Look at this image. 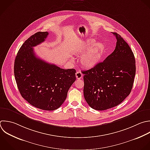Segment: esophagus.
<instances>
[{"mask_svg":"<svg viewBox=\"0 0 150 150\" xmlns=\"http://www.w3.org/2000/svg\"><path fill=\"white\" fill-rule=\"evenodd\" d=\"M76 77L77 79H80L83 77V74L80 71H77L76 73Z\"/></svg>","mask_w":150,"mask_h":150,"instance_id":"1","label":"esophagus"}]
</instances>
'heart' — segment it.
<instances>
[{"mask_svg":"<svg viewBox=\"0 0 150 150\" xmlns=\"http://www.w3.org/2000/svg\"><path fill=\"white\" fill-rule=\"evenodd\" d=\"M94 43V40H88L81 42L78 46V53H83L87 51L81 56L80 62L83 67L87 69L95 67L101 61L105 51V46L103 43Z\"/></svg>","mask_w":150,"mask_h":150,"instance_id":"1","label":"heart"}]
</instances>
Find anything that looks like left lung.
Returning a JSON list of instances; mask_svg holds the SVG:
<instances>
[{
  "instance_id": "8db88e82",
  "label": "left lung",
  "mask_w": 150,
  "mask_h": 150,
  "mask_svg": "<svg viewBox=\"0 0 150 150\" xmlns=\"http://www.w3.org/2000/svg\"><path fill=\"white\" fill-rule=\"evenodd\" d=\"M114 52L103 62L83 71L84 96L96 110H105L122 103L129 94L135 75V60L129 45L117 33Z\"/></svg>"
}]
</instances>
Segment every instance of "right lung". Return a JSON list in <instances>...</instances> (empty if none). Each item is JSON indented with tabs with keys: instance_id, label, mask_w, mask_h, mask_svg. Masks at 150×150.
I'll return each mask as SVG.
<instances>
[{
	"instance_id": "right-lung-1",
	"label": "right lung",
	"mask_w": 150,
	"mask_h": 150,
	"mask_svg": "<svg viewBox=\"0 0 150 150\" xmlns=\"http://www.w3.org/2000/svg\"><path fill=\"white\" fill-rule=\"evenodd\" d=\"M47 32H39L22 45L15 58L14 74L22 97L33 106L47 111L59 108L76 80L75 69H63L38 58L33 47L43 42Z\"/></svg>"
}]
</instances>
